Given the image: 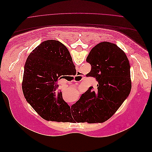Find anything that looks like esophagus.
Wrapping results in <instances>:
<instances>
[{
    "instance_id": "obj_1",
    "label": "esophagus",
    "mask_w": 152,
    "mask_h": 152,
    "mask_svg": "<svg viewBox=\"0 0 152 152\" xmlns=\"http://www.w3.org/2000/svg\"><path fill=\"white\" fill-rule=\"evenodd\" d=\"M69 105L71 106V105H72V103H69Z\"/></svg>"
}]
</instances>
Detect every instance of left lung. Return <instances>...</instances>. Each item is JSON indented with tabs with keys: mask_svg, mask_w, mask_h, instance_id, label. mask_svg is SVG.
<instances>
[{
	"mask_svg": "<svg viewBox=\"0 0 152 152\" xmlns=\"http://www.w3.org/2000/svg\"><path fill=\"white\" fill-rule=\"evenodd\" d=\"M86 61L91 65L87 75L95 78L97 89L93 91L90 87L72 105L68 121L72 122L73 118L78 122H103L112 117L130 93L129 61L121 48L108 42L94 46Z\"/></svg>",
	"mask_w": 152,
	"mask_h": 152,
	"instance_id": "8db88e82",
	"label": "left lung"
}]
</instances>
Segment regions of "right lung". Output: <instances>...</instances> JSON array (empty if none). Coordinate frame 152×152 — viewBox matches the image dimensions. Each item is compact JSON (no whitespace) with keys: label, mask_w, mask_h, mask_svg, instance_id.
Here are the masks:
<instances>
[{"label":"right lung","mask_w":152,"mask_h":152,"mask_svg":"<svg viewBox=\"0 0 152 152\" xmlns=\"http://www.w3.org/2000/svg\"><path fill=\"white\" fill-rule=\"evenodd\" d=\"M75 70L67 48L58 40H45L27 58L22 82L26 101L46 121L68 122L70 107L63 99L58 82Z\"/></svg>","instance_id":"right-lung-1"}]
</instances>
